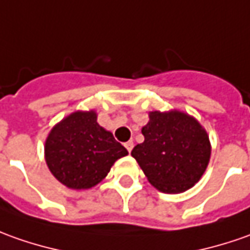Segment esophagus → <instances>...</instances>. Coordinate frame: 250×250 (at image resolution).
I'll use <instances>...</instances> for the list:
<instances>
[{
    "label": "esophagus",
    "mask_w": 250,
    "mask_h": 250,
    "mask_svg": "<svg viewBox=\"0 0 250 250\" xmlns=\"http://www.w3.org/2000/svg\"><path fill=\"white\" fill-rule=\"evenodd\" d=\"M125 149L128 150V152H131L132 147H134V142H132V141H128V142H125Z\"/></svg>",
    "instance_id": "obj_1"
}]
</instances>
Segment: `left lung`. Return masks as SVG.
<instances>
[{
  "instance_id": "8db88e82",
  "label": "left lung",
  "mask_w": 250,
  "mask_h": 250,
  "mask_svg": "<svg viewBox=\"0 0 250 250\" xmlns=\"http://www.w3.org/2000/svg\"><path fill=\"white\" fill-rule=\"evenodd\" d=\"M142 134L145 141L131 156L156 189L182 193L200 181L209 163L210 142L196 119L179 111L150 112Z\"/></svg>"
}]
</instances>
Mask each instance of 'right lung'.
<instances>
[{
  "label": "right lung",
  "instance_id": "right-lung-1",
  "mask_svg": "<svg viewBox=\"0 0 250 250\" xmlns=\"http://www.w3.org/2000/svg\"><path fill=\"white\" fill-rule=\"evenodd\" d=\"M128 152L97 123L94 111H78L54 125L45 142V160L54 178L69 189H90Z\"/></svg>",
  "mask_w": 250,
  "mask_h": 250
}]
</instances>
